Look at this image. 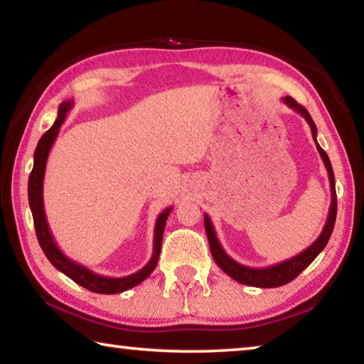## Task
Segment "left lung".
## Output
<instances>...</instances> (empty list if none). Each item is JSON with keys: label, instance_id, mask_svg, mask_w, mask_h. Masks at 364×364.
Wrapping results in <instances>:
<instances>
[{"label": "left lung", "instance_id": "left-lung-1", "mask_svg": "<svg viewBox=\"0 0 364 364\" xmlns=\"http://www.w3.org/2000/svg\"><path fill=\"white\" fill-rule=\"evenodd\" d=\"M282 102L289 106L291 109H294L295 112L300 114L304 119L306 120L308 125L311 128V134H313V139H315L316 143V149L319 152V156H321L323 162L326 165V170H328V175H329V183H331V207H329V213H328V220H326V225L323 228L321 234H319L318 239L315 242H313L310 247H306L304 252H300L299 255H295L292 258H289V260H284L281 263H276V264H271V267L267 268H250V267H245V264L237 263L236 260H232V258L226 254L221 247V244L217 237V232L213 230V225L210 218H208V215H204V225H205V232H207V237H208V245H210V252H212V257L215 263L218 264V267L225 271V273L232 278L234 281L241 282V284H247V286H254V287H279V286H284L287 282H291L292 279L297 278V276L304 271L308 264H310L315 258L321 254V250L326 247V244H328L332 230H334V225H336V215H337V196H336V180H334V171H332V165H331V160L328 157V154L323 149L321 146L318 144L316 141V125L315 122H313L311 115L308 114V110L300 106V104L294 100L291 96H286L282 97Z\"/></svg>", "mask_w": 364, "mask_h": 364}]
</instances>
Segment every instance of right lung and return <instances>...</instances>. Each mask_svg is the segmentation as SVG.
Here are the masks:
<instances>
[{"mask_svg": "<svg viewBox=\"0 0 364 364\" xmlns=\"http://www.w3.org/2000/svg\"><path fill=\"white\" fill-rule=\"evenodd\" d=\"M72 107H73L72 100L64 101L60 104L56 122H54V125L40 138L33 154V170L28 176V204H30V210H32V215H33L36 237H38L41 249L48 257V260L53 263V267L58 268L59 271H63L65 276H69V278L72 281H75L78 286H82L96 294H119L123 291H128V289H132L134 286H138L139 282H143L147 276L152 273L154 268L157 267L160 247H162L165 223H167V218L173 207L165 208V210L157 217L156 228H154L152 257L151 260L147 262L146 267L136 271V273L123 276V278H109V276L95 273V271L83 267L82 263L73 262L72 258L64 255V252L58 247L56 242H54V237L48 226L45 204H43V180H45V170H46L49 151H51L54 141L58 138L59 128L64 123L67 112H69Z\"/></svg>", "mask_w": 364, "mask_h": 364, "instance_id": "right-lung-1", "label": "right lung"}]
</instances>
